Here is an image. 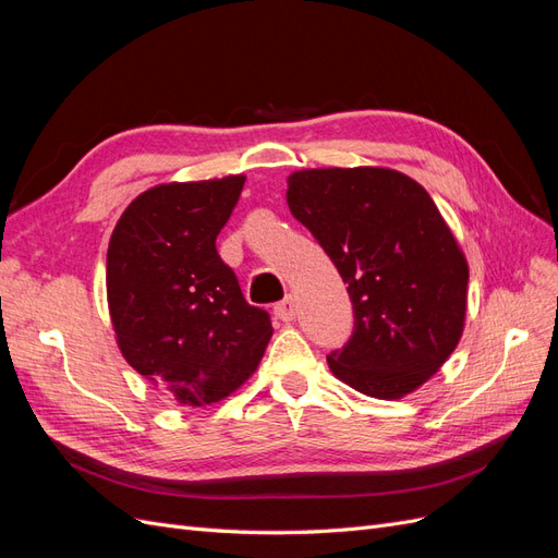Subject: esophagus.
I'll list each match as a JSON object with an SVG mask.
<instances>
[{"label":"esophagus","mask_w":558,"mask_h":558,"mask_svg":"<svg viewBox=\"0 0 558 558\" xmlns=\"http://www.w3.org/2000/svg\"><path fill=\"white\" fill-rule=\"evenodd\" d=\"M275 316L279 320H283V324H289V320H293L295 318V300L289 295V298H283L281 302H277V305H275Z\"/></svg>","instance_id":"1"}]
</instances>
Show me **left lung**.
I'll use <instances>...</instances> for the list:
<instances>
[{
    "label": "left lung",
    "instance_id": "left-lung-1",
    "mask_svg": "<svg viewBox=\"0 0 558 558\" xmlns=\"http://www.w3.org/2000/svg\"><path fill=\"white\" fill-rule=\"evenodd\" d=\"M286 202L349 283L356 324L330 373L379 400L424 386L461 340L470 277L424 185L388 167H320L293 172Z\"/></svg>",
    "mask_w": 558,
    "mask_h": 558
}]
</instances>
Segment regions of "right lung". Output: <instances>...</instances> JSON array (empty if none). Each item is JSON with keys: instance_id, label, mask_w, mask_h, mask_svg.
I'll use <instances>...</instances> for the list:
<instances>
[{"instance_id": "add662e5", "label": "right lung", "mask_w": 558, "mask_h": 558, "mask_svg": "<svg viewBox=\"0 0 558 558\" xmlns=\"http://www.w3.org/2000/svg\"><path fill=\"white\" fill-rule=\"evenodd\" d=\"M244 181L230 174L154 185L130 202L109 240L116 344L142 377L191 408L238 391L275 332L216 251Z\"/></svg>"}]
</instances>
